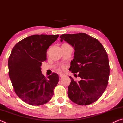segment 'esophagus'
<instances>
[{
  "label": "esophagus",
  "instance_id": "esophagus-1",
  "mask_svg": "<svg viewBox=\"0 0 123 123\" xmlns=\"http://www.w3.org/2000/svg\"><path fill=\"white\" fill-rule=\"evenodd\" d=\"M64 75H65V74L63 73H59V76L60 78H62V77L64 76Z\"/></svg>",
  "mask_w": 123,
  "mask_h": 123
}]
</instances>
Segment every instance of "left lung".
Wrapping results in <instances>:
<instances>
[{"label":"left lung","mask_w":123,"mask_h":123,"mask_svg":"<svg viewBox=\"0 0 123 123\" xmlns=\"http://www.w3.org/2000/svg\"><path fill=\"white\" fill-rule=\"evenodd\" d=\"M60 38L61 42L65 41L74 48L69 70L72 73L79 72L78 76L82 79L76 82L69 76L68 97L79 105L94 103L103 94L109 82L110 66L106 51L98 39L85 33L63 34Z\"/></svg>","instance_id":"8db88e82"}]
</instances>
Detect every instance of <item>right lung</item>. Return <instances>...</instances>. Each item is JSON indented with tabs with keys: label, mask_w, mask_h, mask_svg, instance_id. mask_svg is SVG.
<instances>
[{
	"label": "right lung",
	"mask_w": 123,
	"mask_h": 123,
	"mask_svg": "<svg viewBox=\"0 0 123 123\" xmlns=\"http://www.w3.org/2000/svg\"><path fill=\"white\" fill-rule=\"evenodd\" d=\"M59 35H34L14 45L8 61L9 74L16 94L25 103L39 106L48 102L59 80L53 73L46 78L42 74V62L47 50Z\"/></svg>",
	"instance_id": "obj_1"
}]
</instances>
